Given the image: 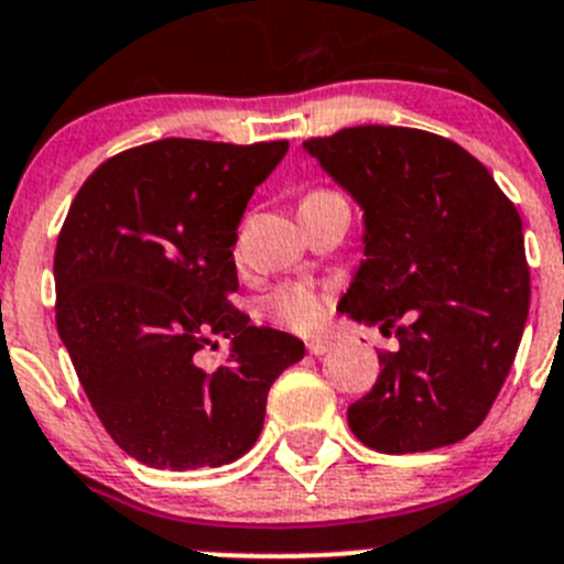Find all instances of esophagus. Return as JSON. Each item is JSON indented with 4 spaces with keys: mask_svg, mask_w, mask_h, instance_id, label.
<instances>
[{
    "mask_svg": "<svg viewBox=\"0 0 564 564\" xmlns=\"http://www.w3.org/2000/svg\"><path fill=\"white\" fill-rule=\"evenodd\" d=\"M305 347H308V352H311V355H325L327 349L333 347V344L327 341V338H311V341L305 344Z\"/></svg>",
    "mask_w": 564,
    "mask_h": 564,
    "instance_id": "1",
    "label": "esophagus"
}]
</instances>
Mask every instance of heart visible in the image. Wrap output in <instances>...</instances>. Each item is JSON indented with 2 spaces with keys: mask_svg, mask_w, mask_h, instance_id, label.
<instances>
[{
  "mask_svg": "<svg viewBox=\"0 0 564 564\" xmlns=\"http://www.w3.org/2000/svg\"><path fill=\"white\" fill-rule=\"evenodd\" d=\"M314 193H327V189H314ZM264 308L267 314L275 322H281V325L300 333H311L325 322L327 294L319 292L314 283H283V286L272 289V292L267 294Z\"/></svg>",
  "mask_w": 564,
  "mask_h": 564,
  "instance_id": "1",
  "label": "heart"
}]
</instances>
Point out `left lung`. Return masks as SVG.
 I'll use <instances>...</instances> for the list:
<instances>
[{
  "mask_svg": "<svg viewBox=\"0 0 564 564\" xmlns=\"http://www.w3.org/2000/svg\"><path fill=\"white\" fill-rule=\"evenodd\" d=\"M364 206V256L344 314L399 341L347 408L360 444L430 452L471 435L494 408L529 314L516 204L488 167L433 131L352 126L305 140Z\"/></svg>",
  "mask_w": 564,
  "mask_h": 564,
  "instance_id": "1",
  "label": "left lung"
}]
</instances>
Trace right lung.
I'll return each mask as SVG.
<instances>
[{
  "instance_id": "1",
  "label": "right lung",
  "mask_w": 564,
  "mask_h": 564,
  "mask_svg": "<svg viewBox=\"0 0 564 564\" xmlns=\"http://www.w3.org/2000/svg\"><path fill=\"white\" fill-rule=\"evenodd\" d=\"M286 140L234 145L167 137L87 176L54 250L57 330L109 438L151 468L193 471L242 457L267 393L305 355L231 303L234 245L250 195ZM232 338L215 372L197 366Z\"/></svg>"
}]
</instances>
